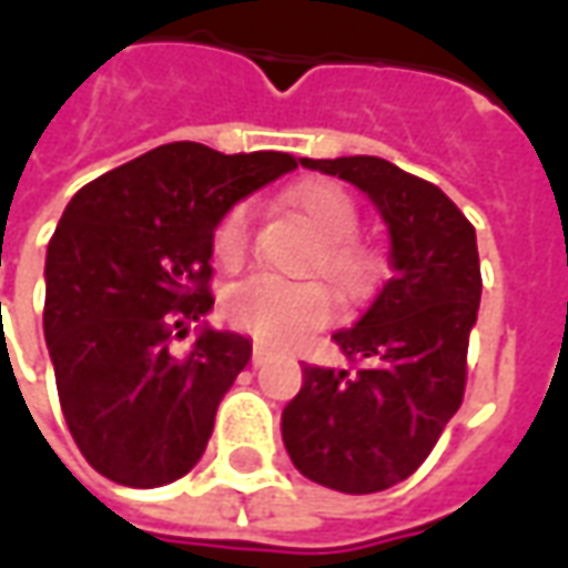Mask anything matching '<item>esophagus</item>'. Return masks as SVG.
<instances>
[{
	"instance_id": "1",
	"label": "esophagus",
	"mask_w": 568,
	"mask_h": 568,
	"mask_svg": "<svg viewBox=\"0 0 568 568\" xmlns=\"http://www.w3.org/2000/svg\"><path fill=\"white\" fill-rule=\"evenodd\" d=\"M267 365V349L264 346H255L252 349V368H264Z\"/></svg>"
}]
</instances>
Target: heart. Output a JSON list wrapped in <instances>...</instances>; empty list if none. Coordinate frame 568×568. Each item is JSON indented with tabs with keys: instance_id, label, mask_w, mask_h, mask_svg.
<instances>
[{
	"instance_id": "b5f03b06",
	"label": "heart",
	"mask_w": 568,
	"mask_h": 568,
	"mask_svg": "<svg viewBox=\"0 0 568 568\" xmlns=\"http://www.w3.org/2000/svg\"><path fill=\"white\" fill-rule=\"evenodd\" d=\"M288 203L320 236L310 264L337 288L344 301L368 295L377 283L381 264L377 255L353 236L358 227L353 197L334 182L310 179L288 194ZM246 246L248 210L234 206L215 227L212 252L224 267H234L246 255ZM224 310L240 332L252 334L261 344L288 346L310 337L332 320L334 304L328 288L316 280H283L273 273H255L231 285Z\"/></svg>"
}]
</instances>
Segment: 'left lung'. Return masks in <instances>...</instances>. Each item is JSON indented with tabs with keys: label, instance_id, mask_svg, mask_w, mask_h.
Returning <instances> with one entry per match:
<instances>
[{
	"label": "left lung",
	"instance_id": "1",
	"mask_svg": "<svg viewBox=\"0 0 568 568\" xmlns=\"http://www.w3.org/2000/svg\"><path fill=\"white\" fill-rule=\"evenodd\" d=\"M301 166L368 194L389 227V280L353 328L332 334L356 368L304 365L283 444L322 487L381 493L417 471L463 405L480 307L477 236L438 185L383 158H301Z\"/></svg>",
	"mask_w": 568,
	"mask_h": 568
}]
</instances>
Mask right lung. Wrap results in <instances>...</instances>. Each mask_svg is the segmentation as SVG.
<instances>
[{
    "label": "right lung",
    "mask_w": 568,
    "mask_h": 568,
    "mask_svg": "<svg viewBox=\"0 0 568 568\" xmlns=\"http://www.w3.org/2000/svg\"><path fill=\"white\" fill-rule=\"evenodd\" d=\"M285 151L170 142L69 200L44 255V341L84 459L124 487H163L206 450L252 341L210 328L212 236L240 200L292 173ZM201 328L187 357L172 332Z\"/></svg>",
    "instance_id": "1"
}]
</instances>
